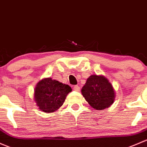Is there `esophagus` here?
I'll use <instances>...</instances> for the list:
<instances>
[{
  "label": "esophagus",
  "instance_id": "esophagus-1",
  "mask_svg": "<svg viewBox=\"0 0 147 147\" xmlns=\"http://www.w3.org/2000/svg\"><path fill=\"white\" fill-rule=\"evenodd\" d=\"M73 89L75 91H77V92H78V91L80 90V87L78 85H75L73 86Z\"/></svg>",
  "mask_w": 147,
  "mask_h": 147
}]
</instances>
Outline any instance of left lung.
Returning a JSON list of instances; mask_svg holds the SVG:
<instances>
[{
	"label": "left lung",
	"mask_w": 147,
	"mask_h": 147,
	"mask_svg": "<svg viewBox=\"0 0 147 147\" xmlns=\"http://www.w3.org/2000/svg\"><path fill=\"white\" fill-rule=\"evenodd\" d=\"M82 94L96 110H103L113 104L115 91L109 80L103 75H91L82 89Z\"/></svg>",
	"instance_id": "1"
}]
</instances>
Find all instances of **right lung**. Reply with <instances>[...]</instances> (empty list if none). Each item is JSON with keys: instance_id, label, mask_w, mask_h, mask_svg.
Listing matches in <instances>:
<instances>
[{"instance_id": "add662e5", "label": "right lung", "mask_w": 147, "mask_h": 147, "mask_svg": "<svg viewBox=\"0 0 147 147\" xmlns=\"http://www.w3.org/2000/svg\"><path fill=\"white\" fill-rule=\"evenodd\" d=\"M72 91L69 85L52 78H44L37 83L34 101L38 109L45 113L57 111L63 104L67 94Z\"/></svg>"}]
</instances>
